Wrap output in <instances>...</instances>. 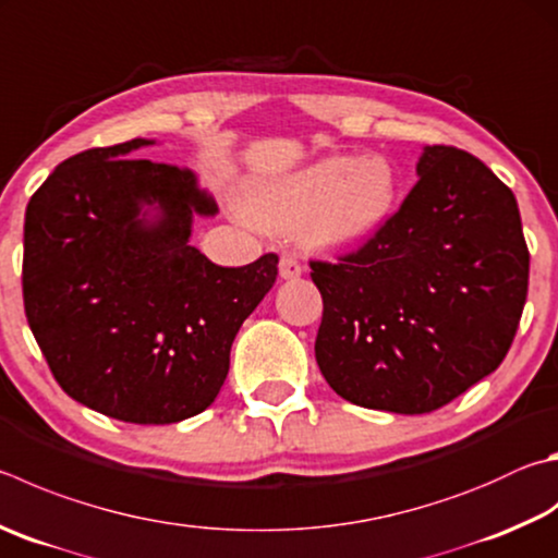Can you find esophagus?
I'll list each match as a JSON object with an SVG mask.
<instances>
[{"label":"esophagus","mask_w":558,"mask_h":558,"mask_svg":"<svg viewBox=\"0 0 558 558\" xmlns=\"http://www.w3.org/2000/svg\"><path fill=\"white\" fill-rule=\"evenodd\" d=\"M278 268H280L282 280H295V278L302 276V272H305V266H302V263L295 256H282Z\"/></svg>","instance_id":"34e87169"}]
</instances>
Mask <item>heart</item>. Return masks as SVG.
<instances>
[{
  "mask_svg": "<svg viewBox=\"0 0 558 558\" xmlns=\"http://www.w3.org/2000/svg\"><path fill=\"white\" fill-rule=\"evenodd\" d=\"M398 199V170L390 158L329 156L295 173L256 182L246 195L253 225L292 234L317 248H356L385 227Z\"/></svg>",
  "mask_w": 558,
  "mask_h": 558,
  "instance_id": "1",
  "label": "heart"
}]
</instances>
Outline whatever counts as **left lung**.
Returning <instances> with one entry per match:
<instances>
[{"mask_svg":"<svg viewBox=\"0 0 558 558\" xmlns=\"http://www.w3.org/2000/svg\"><path fill=\"white\" fill-rule=\"evenodd\" d=\"M417 185L359 251L312 260L314 356L343 400L424 414L500 366L530 280L518 199L478 158L424 146Z\"/></svg>","mask_w":558,"mask_h":558,"instance_id":"left-lung-1","label":"left lung"}]
</instances>
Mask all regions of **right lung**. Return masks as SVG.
<instances>
[{"mask_svg": "<svg viewBox=\"0 0 558 558\" xmlns=\"http://www.w3.org/2000/svg\"><path fill=\"white\" fill-rule=\"evenodd\" d=\"M154 138L60 163L26 207L24 310L53 378L85 408L131 424L207 410L241 324L278 276L266 253L215 266L190 246L217 202L192 170L131 158Z\"/></svg>", "mask_w": 558, "mask_h": 558, "instance_id": "right-lung-1", "label": "right lung"}]
</instances>
